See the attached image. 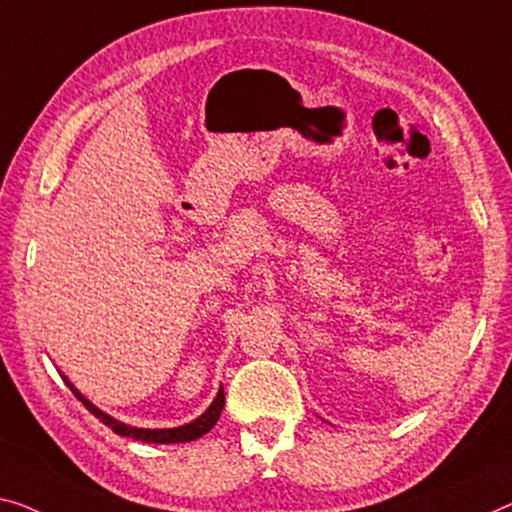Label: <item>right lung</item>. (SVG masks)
I'll list each match as a JSON object with an SVG mask.
<instances>
[{
	"mask_svg": "<svg viewBox=\"0 0 512 512\" xmlns=\"http://www.w3.org/2000/svg\"><path fill=\"white\" fill-rule=\"evenodd\" d=\"M64 381L68 384V388H71L75 398H78L85 407L94 414L98 421H103L108 427H112V432L121 434V437H131L135 441H144V444H186V441H193V439H200L202 434H207L213 425L218 423L220 418V411H223L225 407V391L220 388L216 400L211 402V407L204 411V414L200 418H195V421H190L186 425L181 427H167V430H147V427H133V425H126L117 421V418H112L105 414V411H101L98 407H94L85 395H82L78 388H75L71 381H68L64 377Z\"/></svg>",
	"mask_w": 512,
	"mask_h": 512,
	"instance_id": "right-lung-1",
	"label": "right lung"
}]
</instances>
